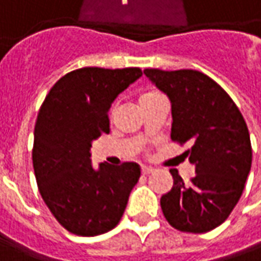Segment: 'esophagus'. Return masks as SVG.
I'll list each match as a JSON object with an SVG mask.
<instances>
[{
  "mask_svg": "<svg viewBox=\"0 0 261 261\" xmlns=\"http://www.w3.org/2000/svg\"><path fill=\"white\" fill-rule=\"evenodd\" d=\"M152 171H153V168H151V167H142V174H145V175L151 174Z\"/></svg>",
  "mask_w": 261,
  "mask_h": 261,
  "instance_id": "1",
  "label": "esophagus"
}]
</instances>
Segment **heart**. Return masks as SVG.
<instances>
[{
  "label": "heart",
  "instance_id": "obj_1",
  "mask_svg": "<svg viewBox=\"0 0 261 261\" xmlns=\"http://www.w3.org/2000/svg\"><path fill=\"white\" fill-rule=\"evenodd\" d=\"M153 96H156V93H146V94H143L142 97H141V102H142V100H146V99H149V97H153ZM113 112H115V106H113V108L110 109V113H113Z\"/></svg>",
  "mask_w": 261,
  "mask_h": 261
}]
</instances>
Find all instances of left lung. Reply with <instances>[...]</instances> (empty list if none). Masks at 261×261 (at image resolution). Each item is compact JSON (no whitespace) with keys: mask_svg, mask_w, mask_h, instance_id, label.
<instances>
[{"mask_svg":"<svg viewBox=\"0 0 261 261\" xmlns=\"http://www.w3.org/2000/svg\"><path fill=\"white\" fill-rule=\"evenodd\" d=\"M143 73L169 97L171 139L192 143L185 156L195 165L190 182L169 169L174 185L161 197L162 213L179 231H211L231 214L249 176L251 143L246 120L224 89L201 71Z\"/></svg>","mask_w":261,"mask_h":261,"instance_id":"left-lung-1","label":"left lung"}]
</instances>
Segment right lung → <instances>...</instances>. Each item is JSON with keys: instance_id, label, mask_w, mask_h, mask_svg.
<instances>
[{"instance_id": "obj_1", "label": "right lung", "mask_w": 261, "mask_h": 261, "mask_svg": "<svg viewBox=\"0 0 261 261\" xmlns=\"http://www.w3.org/2000/svg\"><path fill=\"white\" fill-rule=\"evenodd\" d=\"M139 67L73 70L56 83L38 110L33 167L45 205L67 231L93 237L115 228L139 176L136 162L92 167V142L109 134L110 105Z\"/></svg>"}]
</instances>
